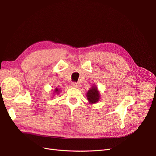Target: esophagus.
Segmentation results:
<instances>
[{
    "label": "esophagus",
    "instance_id": "esophagus-1",
    "mask_svg": "<svg viewBox=\"0 0 156 156\" xmlns=\"http://www.w3.org/2000/svg\"><path fill=\"white\" fill-rule=\"evenodd\" d=\"M71 87H73V88H77L78 87V84L75 82H73L71 84Z\"/></svg>",
    "mask_w": 156,
    "mask_h": 156
}]
</instances>
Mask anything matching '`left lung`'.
Returning a JSON list of instances; mask_svg holds the SVG:
<instances>
[{"label":"left lung","mask_w":156,"mask_h":156,"mask_svg":"<svg viewBox=\"0 0 156 156\" xmlns=\"http://www.w3.org/2000/svg\"><path fill=\"white\" fill-rule=\"evenodd\" d=\"M87 98L90 104L96 103L100 100V92L98 90V87L94 84L87 93Z\"/></svg>","instance_id":"obj_1"}]
</instances>
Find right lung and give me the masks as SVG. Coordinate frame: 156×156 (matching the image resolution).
<instances>
[{
  "label": "right lung",
  "instance_id": "right-lung-1",
  "mask_svg": "<svg viewBox=\"0 0 156 156\" xmlns=\"http://www.w3.org/2000/svg\"><path fill=\"white\" fill-rule=\"evenodd\" d=\"M60 88H56L55 89L54 92H53V96L55 95V94H60Z\"/></svg>",
  "mask_w": 156,
  "mask_h": 156
}]
</instances>
